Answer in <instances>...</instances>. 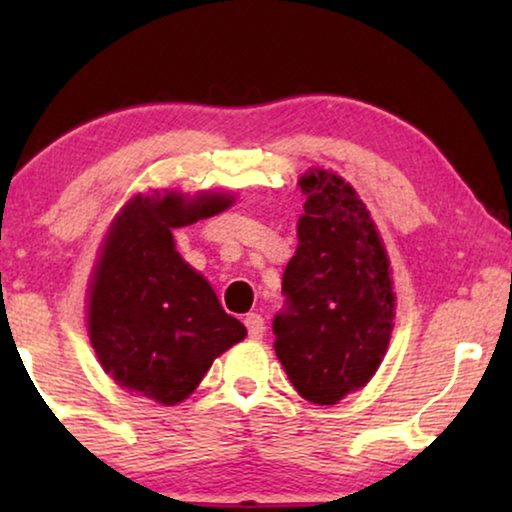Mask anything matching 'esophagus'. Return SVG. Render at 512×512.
<instances>
[{
	"instance_id": "1",
	"label": "esophagus",
	"mask_w": 512,
	"mask_h": 512,
	"mask_svg": "<svg viewBox=\"0 0 512 512\" xmlns=\"http://www.w3.org/2000/svg\"><path fill=\"white\" fill-rule=\"evenodd\" d=\"M244 326H247V333H249L251 340H261L263 338L265 321H263L261 314H256V312L247 314V317H244Z\"/></svg>"
}]
</instances>
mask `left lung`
I'll return each instance as SVG.
<instances>
[{"mask_svg": "<svg viewBox=\"0 0 512 512\" xmlns=\"http://www.w3.org/2000/svg\"><path fill=\"white\" fill-rule=\"evenodd\" d=\"M298 249L272 321L277 359L305 401L333 405L366 387L389 347L394 282L382 237L345 179L310 170Z\"/></svg>", "mask_w": 512, "mask_h": 512, "instance_id": "left-lung-1", "label": "left lung"}]
</instances>
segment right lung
<instances>
[{
	"label": "right lung",
	"instance_id": "1",
	"mask_svg": "<svg viewBox=\"0 0 512 512\" xmlns=\"http://www.w3.org/2000/svg\"><path fill=\"white\" fill-rule=\"evenodd\" d=\"M233 205L228 195H135L111 223L88 289V333L104 373L135 394L174 405L216 356L244 340L200 272L174 249L172 228Z\"/></svg>",
	"mask_w": 512,
	"mask_h": 512
}]
</instances>
